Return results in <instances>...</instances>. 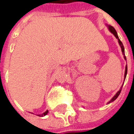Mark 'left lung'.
Listing matches in <instances>:
<instances>
[{"label": "left lung", "instance_id": "8db88e82", "mask_svg": "<svg viewBox=\"0 0 134 134\" xmlns=\"http://www.w3.org/2000/svg\"><path fill=\"white\" fill-rule=\"evenodd\" d=\"M107 27L108 29V30L110 31V32H111L114 36H115V38L118 39V43H119V45H120V47H121V51H122V54H123V55H124V58L125 60L126 59V57H125V54H124V45H123V44L122 42H121V40L119 39V37L118 36V33H117V32H116V30L114 29V28L113 26H110V25H107ZM127 65H126V67H125V72H124V80H125V78H126V76H127ZM123 85H124V83L122 84L121 87L120 88V90L117 92V93L114 95V96L112 97V98L109 101V102H108V103L107 104H109V103H111L112 102H114V100L116 99V98L118 97V96L120 95V93H121V89H122V86H123Z\"/></svg>", "mask_w": 134, "mask_h": 134}]
</instances>
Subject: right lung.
<instances>
[{
  "label": "right lung",
  "instance_id": "add662e5",
  "mask_svg": "<svg viewBox=\"0 0 134 134\" xmlns=\"http://www.w3.org/2000/svg\"><path fill=\"white\" fill-rule=\"evenodd\" d=\"M48 113V110H47V111H45L44 112L43 114H37L38 116H40V117H43V116H45L46 114Z\"/></svg>",
  "mask_w": 134,
  "mask_h": 134
}]
</instances>
